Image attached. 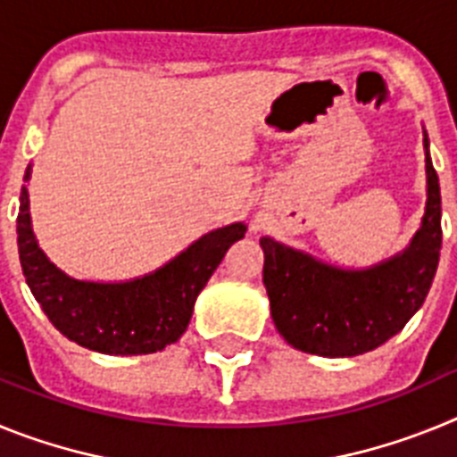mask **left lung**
Instances as JSON below:
<instances>
[{
  "label": "left lung",
  "instance_id": "1",
  "mask_svg": "<svg viewBox=\"0 0 457 457\" xmlns=\"http://www.w3.org/2000/svg\"><path fill=\"white\" fill-rule=\"evenodd\" d=\"M426 144V217L410 247L386 263L354 272L261 237L263 284L278 334L309 354L354 357L401 332L426 300L442 249L439 179Z\"/></svg>",
  "mask_w": 457,
  "mask_h": 457
}]
</instances>
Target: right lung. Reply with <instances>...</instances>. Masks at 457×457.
<instances>
[{
	"label": "right lung",
	"instance_id": "add662e5",
	"mask_svg": "<svg viewBox=\"0 0 457 457\" xmlns=\"http://www.w3.org/2000/svg\"><path fill=\"white\" fill-rule=\"evenodd\" d=\"M29 167L24 180H29ZM247 226L208 233L171 263L125 284L78 281L56 270L31 233L29 194L20 189L18 252L27 286L52 325L82 348L103 354H148L176 343L187 329L194 302Z\"/></svg>",
	"mask_w": 457,
	"mask_h": 457
}]
</instances>
